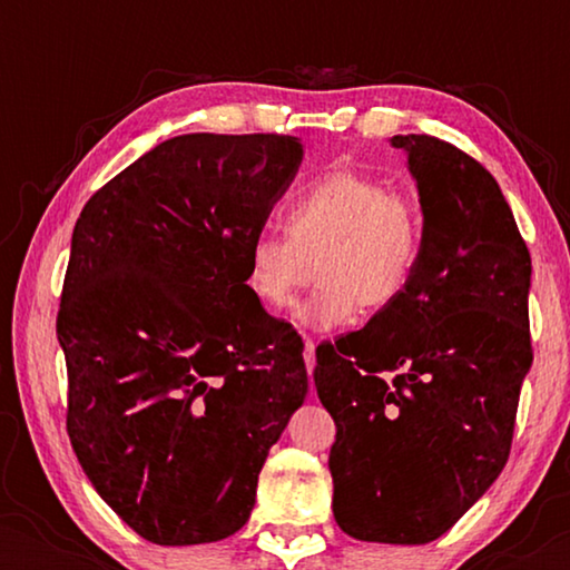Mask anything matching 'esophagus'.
<instances>
[{"instance_id":"34e87169","label":"esophagus","mask_w":570,"mask_h":570,"mask_svg":"<svg viewBox=\"0 0 570 570\" xmlns=\"http://www.w3.org/2000/svg\"><path fill=\"white\" fill-rule=\"evenodd\" d=\"M303 361H306V371L308 376L314 373V365H316V345L314 340H306V347H303ZM311 392H314V381H311Z\"/></svg>"}]
</instances>
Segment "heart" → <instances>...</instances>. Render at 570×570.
Masks as SVG:
<instances>
[{"label": "heart", "mask_w": 570, "mask_h": 570, "mask_svg": "<svg viewBox=\"0 0 570 570\" xmlns=\"http://www.w3.org/2000/svg\"><path fill=\"white\" fill-rule=\"evenodd\" d=\"M425 220L404 194L357 170H330L295 191L285 233L262 230L246 248V287L264 306L287 308L316 275V293L295 311L301 324L330 332L355 322L361 306L389 308L423 259Z\"/></svg>", "instance_id": "b5f03b06"}]
</instances>
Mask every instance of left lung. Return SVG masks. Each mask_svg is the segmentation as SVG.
I'll list each match as a JSON object with an SVG mask.
<instances>
[{"label": "left lung", "mask_w": 570, "mask_h": 570, "mask_svg": "<svg viewBox=\"0 0 570 570\" xmlns=\"http://www.w3.org/2000/svg\"><path fill=\"white\" fill-rule=\"evenodd\" d=\"M407 155L425 248L407 291L363 330L316 350L318 400L337 425L334 519L355 540L425 544L505 466L532 365V259L501 186L428 135Z\"/></svg>", "instance_id": "1"}]
</instances>
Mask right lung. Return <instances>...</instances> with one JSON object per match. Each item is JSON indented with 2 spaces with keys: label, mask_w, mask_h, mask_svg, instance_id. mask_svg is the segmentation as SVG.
I'll return each instance as SVG.
<instances>
[{
  "label": "right lung",
  "mask_w": 570,
  "mask_h": 570,
  "mask_svg": "<svg viewBox=\"0 0 570 570\" xmlns=\"http://www.w3.org/2000/svg\"><path fill=\"white\" fill-rule=\"evenodd\" d=\"M298 137L181 135L82 207L61 291L67 433L98 495L155 544L217 542L308 392L303 342L246 287Z\"/></svg>",
  "instance_id": "add662e5"
}]
</instances>
